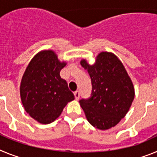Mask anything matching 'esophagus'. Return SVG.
<instances>
[{
    "label": "esophagus",
    "mask_w": 157,
    "mask_h": 157,
    "mask_svg": "<svg viewBox=\"0 0 157 157\" xmlns=\"http://www.w3.org/2000/svg\"><path fill=\"white\" fill-rule=\"evenodd\" d=\"M74 94H75V99L78 100V98H79L80 97L79 92H78V91H75V92L74 93Z\"/></svg>",
    "instance_id": "esophagus-1"
}]
</instances>
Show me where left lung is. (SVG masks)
Returning a JSON list of instances; mask_svg holds the SVG:
<instances>
[{"label": "left lung", "mask_w": 157, "mask_h": 157, "mask_svg": "<svg viewBox=\"0 0 157 157\" xmlns=\"http://www.w3.org/2000/svg\"><path fill=\"white\" fill-rule=\"evenodd\" d=\"M93 85L92 97L79 101L87 120L99 130L115 127L125 117L134 98V87L125 67L117 56L101 52L90 65L82 59Z\"/></svg>", "instance_id": "left-lung-1"}]
</instances>
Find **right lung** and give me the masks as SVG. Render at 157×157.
I'll return each instance as SVG.
<instances>
[{"label": "right lung", "mask_w": 157, "mask_h": 157, "mask_svg": "<svg viewBox=\"0 0 157 157\" xmlns=\"http://www.w3.org/2000/svg\"><path fill=\"white\" fill-rule=\"evenodd\" d=\"M67 64L51 49L37 52L25 70L20 83V98L25 111L41 124L57 119L68 102L75 99L59 72Z\"/></svg>", "instance_id": "right-lung-1"}]
</instances>
